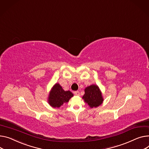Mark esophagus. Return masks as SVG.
<instances>
[{
    "mask_svg": "<svg viewBox=\"0 0 149 149\" xmlns=\"http://www.w3.org/2000/svg\"><path fill=\"white\" fill-rule=\"evenodd\" d=\"M74 94L75 95L79 96V95H80V92H79V91H74Z\"/></svg>",
    "mask_w": 149,
    "mask_h": 149,
    "instance_id": "1",
    "label": "esophagus"
}]
</instances>
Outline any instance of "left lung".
<instances>
[{"label":"left lung","mask_w":149,"mask_h":149,"mask_svg":"<svg viewBox=\"0 0 149 149\" xmlns=\"http://www.w3.org/2000/svg\"><path fill=\"white\" fill-rule=\"evenodd\" d=\"M84 91L85 94L83 95V99L91 108L97 107L102 103V94L97 86H90L86 87Z\"/></svg>","instance_id":"left-lung-1"}]
</instances>
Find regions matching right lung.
I'll return each instance as SVG.
<instances>
[{"mask_svg": "<svg viewBox=\"0 0 149 149\" xmlns=\"http://www.w3.org/2000/svg\"><path fill=\"white\" fill-rule=\"evenodd\" d=\"M73 96L70 91H65L58 84H56L49 93L48 101L53 107L59 108L64 103L69 101V99Z\"/></svg>", "mask_w": 149, "mask_h": 149, "instance_id": "add662e5", "label": "right lung"}]
</instances>
